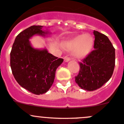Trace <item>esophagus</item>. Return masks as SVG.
<instances>
[{"label": "esophagus", "instance_id": "34e87169", "mask_svg": "<svg viewBox=\"0 0 124 124\" xmlns=\"http://www.w3.org/2000/svg\"><path fill=\"white\" fill-rule=\"evenodd\" d=\"M63 59H64V61H65V62H68L69 61H70V59L69 57H68L67 56H65V57H64Z\"/></svg>", "mask_w": 124, "mask_h": 124}]
</instances>
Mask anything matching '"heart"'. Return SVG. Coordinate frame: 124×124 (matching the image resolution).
<instances>
[{"instance_id": "obj_1", "label": "heart", "mask_w": 124, "mask_h": 124, "mask_svg": "<svg viewBox=\"0 0 124 124\" xmlns=\"http://www.w3.org/2000/svg\"><path fill=\"white\" fill-rule=\"evenodd\" d=\"M93 45V37L88 34L78 35L62 44L63 48L73 50V55L78 59L87 56L92 50Z\"/></svg>"}]
</instances>
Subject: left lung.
Wrapping results in <instances>:
<instances>
[{
  "label": "left lung",
  "instance_id": "8db88e82",
  "mask_svg": "<svg viewBox=\"0 0 124 124\" xmlns=\"http://www.w3.org/2000/svg\"><path fill=\"white\" fill-rule=\"evenodd\" d=\"M94 50L82 62L75 81L81 89L93 91L102 87L111 78L115 67L116 54L111 42L105 35L93 31Z\"/></svg>",
  "mask_w": 124,
  "mask_h": 124
}]
</instances>
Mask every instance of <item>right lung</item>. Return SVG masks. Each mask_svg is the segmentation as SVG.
I'll return each instance as SVG.
<instances>
[{
  "label": "right lung",
  "instance_id": "obj_1",
  "mask_svg": "<svg viewBox=\"0 0 124 124\" xmlns=\"http://www.w3.org/2000/svg\"><path fill=\"white\" fill-rule=\"evenodd\" d=\"M43 26L32 25L18 34L10 52V67L22 87L36 95L43 94L53 84L56 69L63 59L55 57L46 49H35L29 40L35 35L45 37L49 32Z\"/></svg>",
  "mask_w": 124,
  "mask_h": 124
}]
</instances>
